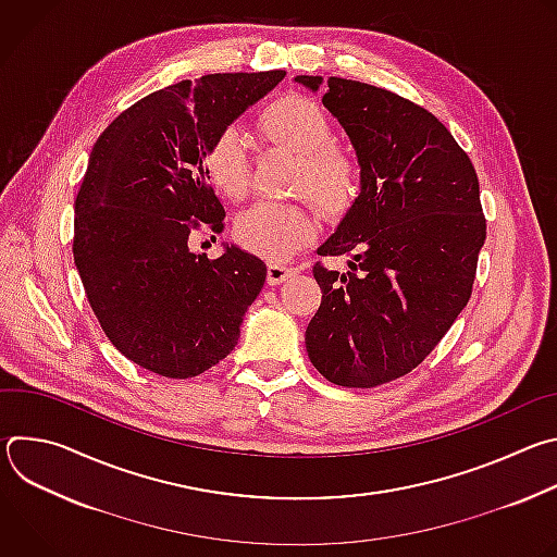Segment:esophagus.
Masks as SVG:
<instances>
[{
    "instance_id": "esophagus-1",
    "label": "esophagus",
    "mask_w": 557,
    "mask_h": 557,
    "mask_svg": "<svg viewBox=\"0 0 557 557\" xmlns=\"http://www.w3.org/2000/svg\"><path fill=\"white\" fill-rule=\"evenodd\" d=\"M297 269L295 267H288V264H280V262H271L269 264V271H267V280L271 286H277L282 282H286L290 275H295Z\"/></svg>"
}]
</instances>
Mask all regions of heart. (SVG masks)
Returning <instances> with one entry per match:
<instances>
[{
  "mask_svg": "<svg viewBox=\"0 0 557 557\" xmlns=\"http://www.w3.org/2000/svg\"><path fill=\"white\" fill-rule=\"evenodd\" d=\"M262 129L277 143L301 153L297 191H306L326 213L346 211L361 183V168L352 151L331 143L333 121L324 108L301 95L273 101L260 116ZM205 168L213 187L231 198L249 189V138L237 127H224L207 147ZM317 233V218L304 202L262 200L235 222L240 245L269 260H286L306 247Z\"/></svg>",
  "mask_w": 557,
  "mask_h": 557,
  "instance_id": "1",
  "label": "heart"
}]
</instances>
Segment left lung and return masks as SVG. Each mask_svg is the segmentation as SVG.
Masks as SVG:
<instances>
[{"label": "left lung", "mask_w": 557, "mask_h": 557, "mask_svg": "<svg viewBox=\"0 0 557 557\" xmlns=\"http://www.w3.org/2000/svg\"><path fill=\"white\" fill-rule=\"evenodd\" d=\"M312 92L322 76L295 78ZM322 103L348 132L361 194L317 249L350 271L314 262L322 304L306 329L310 363L335 385L374 387L412 372L471 297L487 237L479 176L425 108L331 76Z\"/></svg>", "instance_id": "1"}]
</instances>
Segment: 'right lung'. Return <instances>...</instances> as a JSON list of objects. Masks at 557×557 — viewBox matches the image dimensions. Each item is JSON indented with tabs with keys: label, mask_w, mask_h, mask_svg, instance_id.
I'll return each instance as SVG.
<instances>
[{
	"label": "right lung",
	"mask_w": 557,
	"mask_h": 557,
	"mask_svg": "<svg viewBox=\"0 0 557 557\" xmlns=\"http://www.w3.org/2000/svg\"><path fill=\"white\" fill-rule=\"evenodd\" d=\"M284 70L218 72L151 92L95 143L74 200L72 256L108 339L168 379L198 376L240 337L267 264L237 247L209 260L189 233L224 228L207 183L209 143L273 90Z\"/></svg>",
	"instance_id": "right-lung-1"
}]
</instances>
